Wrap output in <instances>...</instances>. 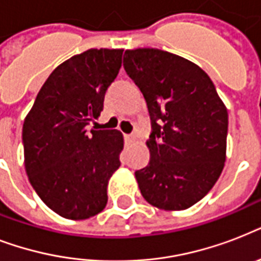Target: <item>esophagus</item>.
Masks as SVG:
<instances>
[{"label":"esophagus","mask_w":261,"mask_h":261,"mask_svg":"<svg viewBox=\"0 0 261 261\" xmlns=\"http://www.w3.org/2000/svg\"><path fill=\"white\" fill-rule=\"evenodd\" d=\"M126 141L127 142H135V141H137V135H134V134L126 135Z\"/></svg>","instance_id":"esophagus-1"}]
</instances>
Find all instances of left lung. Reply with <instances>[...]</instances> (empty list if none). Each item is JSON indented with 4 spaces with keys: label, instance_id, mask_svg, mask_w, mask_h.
Here are the masks:
<instances>
[{
    "label": "left lung",
    "instance_id": "8db88e82",
    "mask_svg": "<svg viewBox=\"0 0 261 261\" xmlns=\"http://www.w3.org/2000/svg\"><path fill=\"white\" fill-rule=\"evenodd\" d=\"M123 66L146 100L150 161L135 172L151 206L180 211L214 187L226 161L227 110L196 63L159 48L126 50Z\"/></svg>",
    "mask_w": 261,
    "mask_h": 261
}]
</instances>
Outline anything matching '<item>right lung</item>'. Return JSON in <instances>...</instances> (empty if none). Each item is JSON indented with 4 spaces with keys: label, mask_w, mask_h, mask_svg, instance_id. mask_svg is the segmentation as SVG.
I'll use <instances>...</instances> for the list:
<instances>
[{
    "label": "right lung",
    "mask_w": 261,
    "mask_h": 261,
    "mask_svg": "<svg viewBox=\"0 0 261 261\" xmlns=\"http://www.w3.org/2000/svg\"><path fill=\"white\" fill-rule=\"evenodd\" d=\"M122 48H89L48 75L22 124L24 165L47 207L66 219L104 210L107 186L120 167L118 130H90L122 66Z\"/></svg>",
    "instance_id": "right-lung-1"
}]
</instances>
